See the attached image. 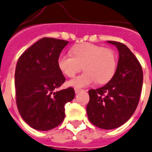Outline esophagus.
Listing matches in <instances>:
<instances>
[{
	"mask_svg": "<svg viewBox=\"0 0 152 152\" xmlns=\"http://www.w3.org/2000/svg\"><path fill=\"white\" fill-rule=\"evenodd\" d=\"M75 94H78V93H80L81 91H82V89H78V88H75Z\"/></svg>",
	"mask_w": 152,
	"mask_h": 152,
	"instance_id": "1",
	"label": "esophagus"
}]
</instances>
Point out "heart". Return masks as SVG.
<instances>
[{
    "instance_id": "heart-1",
    "label": "heart",
    "mask_w": 152,
    "mask_h": 152,
    "mask_svg": "<svg viewBox=\"0 0 152 152\" xmlns=\"http://www.w3.org/2000/svg\"><path fill=\"white\" fill-rule=\"evenodd\" d=\"M72 55H61L58 66L63 75L72 77L82 69L86 72L70 80L69 85L83 87L97 81L105 84L113 78L116 69V57L113 50L102 46L85 43L73 47Z\"/></svg>"
}]
</instances>
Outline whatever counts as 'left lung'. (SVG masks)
<instances>
[{"instance_id": "obj_1", "label": "left lung", "mask_w": 152, "mask_h": 152, "mask_svg": "<svg viewBox=\"0 0 152 152\" xmlns=\"http://www.w3.org/2000/svg\"><path fill=\"white\" fill-rule=\"evenodd\" d=\"M119 60L113 77L105 86L89 89L87 116L94 125L113 129L129 121L136 111L143 86V70L129 48L116 41Z\"/></svg>"}]
</instances>
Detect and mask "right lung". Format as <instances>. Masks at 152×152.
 I'll return each instance as SVG.
<instances>
[{
  "mask_svg": "<svg viewBox=\"0 0 152 152\" xmlns=\"http://www.w3.org/2000/svg\"><path fill=\"white\" fill-rule=\"evenodd\" d=\"M68 41L43 38L19 58L15 71L16 105L21 117L32 129L49 131L65 117V104L75 98L72 87L55 90L65 82L58 66Z\"/></svg>",
  "mask_w": 152,
  "mask_h": 152,
  "instance_id": "right-lung-1",
  "label": "right lung"
}]
</instances>
